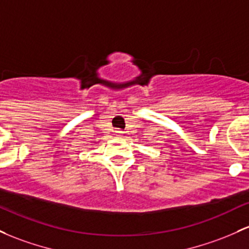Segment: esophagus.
<instances>
[{
	"label": "esophagus",
	"instance_id": "34e87169",
	"mask_svg": "<svg viewBox=\"0 0 249 249\" xmlns=\"http://www.w3.org/2000/svg\"><path fill=\"white\" fill-rule=\"evenodd\" d=\"M117 135H122V131H116Z\"/></svg>",
	"mask_w": 249,
	"mask_h": 249
}]
</instances>
